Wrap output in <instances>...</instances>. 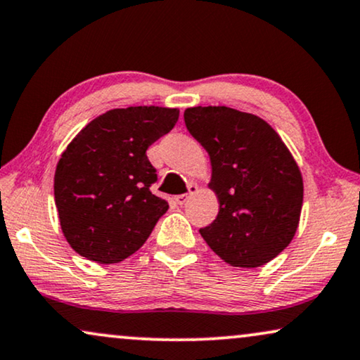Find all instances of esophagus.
Segmentation results:
<instances>
[{"mask_svg": "<svg viewBox=\"0 0 360 360\" xmlns=\"http://www.w3.org/2000/svg\"><path fill=\"white\" fill-rule=\"evenodd\" d=\"M198 184H189V194H179V195H174V201H176V204H179V206H183V204H186L188 202V199H189V195H193V194H195L198 193Z\"/></svg>", "mask_w": 360, "mask_h": 360, "instance_id": "obj_1", "label": "esophagus"}]
</instances>
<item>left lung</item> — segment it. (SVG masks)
<instances>
[{
	"label": "left lung",
	"instance_id": "1",
	"mask_svg": "<svg viewBox=\"0 0 360 360\" xmlns=\"http://www.w3.org/2000/svg\"><path fill=\"white\" fill-rule=\"evenodd\" d=\"M184 122L209 154L207 188L219 202L212 224L199 231L202 239L229 266L272 261L301 219L304 183L289 148L269 122L233 108H188Z\"/></svg>",
	"mask_w": 360,
	"mask_h": 360
}]
</instances>
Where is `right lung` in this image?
<instances>
[{"instance_id":"obj_1","label":"right lung","mask_w":360,"mask_h":360,"mask_svg":"<svg viewBox=\"0 0 360 360\" xmlns=\"http://www.w3.org/2000/svg\"><path fill=\"white\" fill-rule=\"evenodd\" d=\"M177 117V108L109 109L68 144L54 172V202L63 236L79 256L117 264L146 243L169 209L149 191L158 176L146 151Z\"/></svg>"}]
</instances>
